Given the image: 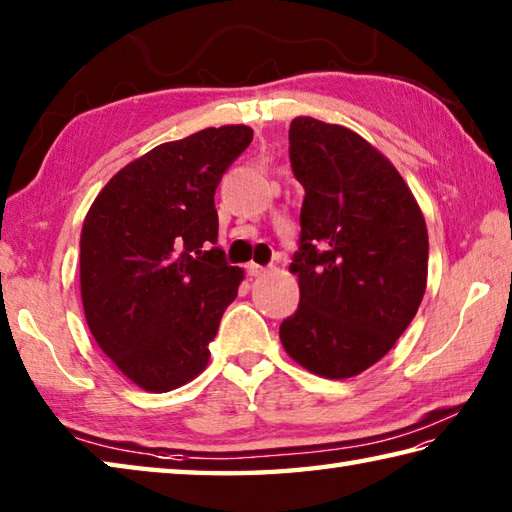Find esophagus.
Here are the masks:
<instances>
[{"label":"esophagus","instance_id":"obj_1","mask_svg":"<svg viewBox=\"0 0 512 512\" xmlns=\"http://www.w3.org/2000/svg\"><path fill=\"white\" fill-rule=\"evenodd\" d=\"M246 273H248L250 277H259V275L266 273V268L255 264V262H250V264H246Z\"/></svg>","mask_w":512,"mask_h":512}]
</instances>
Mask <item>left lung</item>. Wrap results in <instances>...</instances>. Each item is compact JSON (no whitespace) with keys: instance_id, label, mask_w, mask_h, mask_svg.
Wrapping results in <instances>:
<instances>
[{"instance_id":"8db88e82","label":"left lung","mask_w":512,"mask_h":512,"mask_svg":"<svg viewBox=\"0 0 512 512\" xmlns=\"http://www.w3.org/2000/svg\"><path fill=\"white\" fill-rule=\"evenodd\" d=\"M288 156L302 183L297 311L280 324L288 356L324 378L374 365L410 327L427 282V228L403 176L342 125L297 116Z\"/></svg>"}]
</instances>
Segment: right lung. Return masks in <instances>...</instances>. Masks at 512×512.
I'll list each match as a JSON object with an SVG mask.
<instances>
[{
  "label": "right lung",
  "mask_w": 512,
  "mask_h": 512,
  "mask_svg": "<svg viewBox=\"0 0 512 512\" xmlns=\"http://www.w3.org/2000/svg\"><path fill=\"white\" fill-rule=\"evenodd\" d=\"M253 141L246 125L208 127L123 167L80 237V291L98 347L147 392L203 371L244 271L217 244L215 190Z\"/></svg>",
  "instance_id": "right-lung-1"
}]
</instances>
